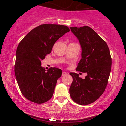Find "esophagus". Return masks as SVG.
Masks as SVG:
<instances>
[{
	"instance_id": "obj_1",
	"label": "esophagus",
	"mask_w": 126,
	"mask_h": 126,
	"mask_svg": "<svg viewBox=\"0 0 126 126\" xmlns=\"http://www.w3.org/2000/svg\"><path fill=\"white\" fill-rule=\"evenodd\" d=\"M66 74H67V73H66V72H62V75L63 76H64V75H66Z\"/></svg>"
}]
</instances>
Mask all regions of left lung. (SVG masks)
Listing matches in <instances>:
<instances>
[{"instance_id": "8db88e82", "label": "left lung", "mask_w": 126, "mask_h": 126, "mask_svg": "<svg viewBox=\"0 0 126 126\" xmlns=\"http://www.w3.org/2000/svg\"><path fill=\"white\" fill-rule=\"evenodd\" d=\"M82 47V59L77 71L87 73L82 79L76 73H70L73 78L69 89L70 97L80 105L95 102L104 92L111 70L112 59L106 42L88 26L70 27Z\"/></svg>"}]
</instances>
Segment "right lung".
<instances>
[{"label":"right lung","instance_id":"1","mask_svg":"<svg viewBox=\"0 0 126 126\" xmlns=\"http://www.w3.org/2000/svg\"><path fill=\"white\" fill-rule=\"evenodd\" d=\"M69 31L67 26L42 24L29 32L19 44L15 74L20 90L28 100L43 104L53 96L62 71L51 67L46 72L41 60L51 53L56 41Z\"/></svg>","mask_w":126,"mask_h":126}]
</instances>
